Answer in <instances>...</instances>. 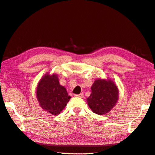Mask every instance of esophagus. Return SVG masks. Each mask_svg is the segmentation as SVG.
I'll return each mask as SVG.
<instances>
[{
  "instance_id": "obj_1",
  "label": "esophagus",
  "mask_w": 155,
  "mask_h": 155,
  "mask_svg": "<svg viewBox=\"0 0 155 155\" xmlns=\"http://www.w3.org/2000/svg\"><path fill=\"white\" fill-rule=\"evenodd\" d=\"M74 97H81V98H83L84 97V95L83 93H81V94H79V95H74Z\"/></svg>"
}]
</instances>
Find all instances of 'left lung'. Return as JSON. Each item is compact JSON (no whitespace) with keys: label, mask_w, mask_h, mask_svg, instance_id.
Segmentation results:
<instances>
[{"label":"left lung","mask_w":155,"mask_h":155,"mask_svg":"<svg viewBox=\"0 0 155 155\" xmlns=\"http://www.w3.org/2000/svg\"><path fill=\"white\" fill-rule=\"evenodd\" d=\"M118 99V89L111 80L97 79L91 87V94L87 99L88 105L97 114L110 111Z\"/></svg>","instance_id":"left-lung-1"}]
</instances>
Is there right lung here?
<instances>
[{"label":"right lung","instance_id":"obj_1","mask_svg":"<svg viewBox=\"0 0 155 155\" xmlns=\"http://www.w3.org/2000/svg\"><path fill=\"white\" fill-rule=\"evenodd\" d=\"M36 93L41 108L55 116L63 110L71 98L65 87L60 84L56 74H45L39 81Z\"/></svg>","mask_w":155,"mask_h":155}]
</instances>
